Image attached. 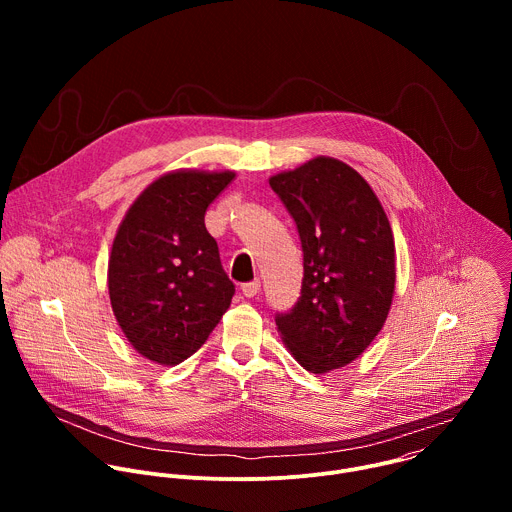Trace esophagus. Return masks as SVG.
Here are the masks:
<instances>
[{"instance_id":"34e87169","label":"esophagus","mask_w":512,"mask_h":512,"mask_svg":"<svg viewBox=\"0 0 512 512\" xmlns=\"http://www.w3.org/2000/svg\"><path fill=\"white\" fill-rule=\"evenodd\" d=\"M259 289H261V281L259 279H253V281L241 285V291H243L245 298H255L259 294Z\"/></svg>"}]
</instances>
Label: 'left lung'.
I'll use <instances>...</instances> for the list:
<instances>
[{
  "label": "left lung",
  "mask_w": 512,
  "mask_h": 512,
  "mask_svg": "<svg viewBox=\"0 0 512 512\" xmlns=\"http://www.w3.org/2000/svg\"><path fill=\"white\" fill-rule=\"evenodd\" d=\"M294 218L304 277L296 306L275 314L287 348L310 373L352 362L381 332L395 291L387 214L356 170L316 158L269 180Z\"/></svg>",
  "instance_id": "left-lung-1"
}]
</instances>
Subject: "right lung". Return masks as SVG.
Segmentation results:
<instances>
[{"label":"right lung","mask_w":512,"mask_h":512,"mask_svg":"<svg viewBox=\"0 0 512 512\" xmlns=\"http://www.w3.org/2000/svg\"><path fill=\"white\" fill-rule=\"evenodd\" d=\"M233 172H172L127 210L109 259V296L133 348L160 364L194 354L229 310L235 283L204 227Z\"/></svg>","instance_id":"obj_1"}]
</instances>
